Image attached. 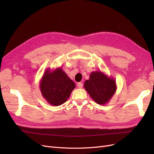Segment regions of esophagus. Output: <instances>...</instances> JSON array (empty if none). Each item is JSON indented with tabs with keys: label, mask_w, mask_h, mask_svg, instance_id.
Masks as SVG:
<instances>
[{
	"label": "esophagus",
	"mask_w": 154,
	"mask_h": 154,
	"mask_svg": "<svg viewBox=\"0 0 154 154\" xmlns=\"http://www.w3.org/2000/svg\"><path fill=\"white\" fill-rule=\"evenodd\" d=\"M77 87H78V88H82L83 87V83H81V82H79V83H78Z\"/></svg>",
	"instance_id": "34e87169"
}]
</instances>
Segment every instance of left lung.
<instances>
[{
  "instance_id": "obj_1",
  "label": "left lung",
  "mask_w": 154,
  "mask_h": 154,
  "mask_svg": "<svg viewBox=\"0 0 154 154\" xmlns=\"http://www.w3.org/2000/svg\"><path fill=\"white\" fill-rule=\"evenodd\" d=\"M84 88L96 103H108L117 89L114 79L101 71H93L84 83Z\"/></svg>"
}]
</instances>
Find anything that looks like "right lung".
I'll use <instances>...</instances> for the list:
<instances>
[{
	"label": "right lung",
	"instance_id": "right-lung-1",
	"mask_svg": "<svg viewBox=\"0 0 154 154\" xmlns=\"http://www.w3.org/2000/svg\"><path fill=\"white\" fill-rule=\"evenodd\" d=\"M39 85L44 98L53 106L64 103L76 87L75 83L61 67L46 69Z\"/></svg>",
	"mask_w": 154,
	"mask_h": 154
}]
</instances>
